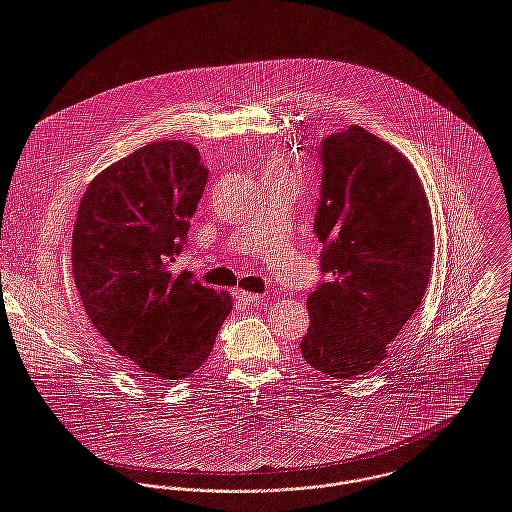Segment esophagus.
<instances>
[{"instance_id":"1","label":"esophagus","mask_w":512,"mask_h":512,"mask_svg":"<svg viewBox=\"0 0 512 512\" xmlns=\"http://www.w3.org/2000/svg\"><path fill=\"white\" fill-rule=\"evenodd\" d=\"M234 298H236L240 304L250 306V304H258L262 296H260V294H252V292H244V290H236V292H234Z\"/></svg>"}]
</instances>
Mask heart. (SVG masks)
Wrapping results in <instances>:
<instances>
[{"instance_id":"heart-1","label":"heart","mask_w":512,"mask_h":512,"mask_svg":"<svg viewBox=\"0 0 512 512\" xmlns=\"http://www.w3.org/2000/svg\"><path fill=\"white\" fill-rule=\"evenodd\" d=\"M262 176H286V178H292V180H294V171H292L290 161H288L284 155L272 153V155H268L266 161H264Z\"/></svg>"}]
</instances>
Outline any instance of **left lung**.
Masks as SVG:
<instances>
[{
    "mask_svg": "<svg viewBox=\"0 0 512 512\" xmlns=\"http://www.w3.org/2000/svg\"><path fill=\"white\" fill-rule=\"evenodd\" d=\"M316 234L328 276L308 296L304 359L334 379L375 369L419 308L433 264L427 192L393 145L349 127L322 143Z\"/></svg>",
    "mask_w": 512,
    "mask_h": 512,
    "instance_id": "obj_1",
    "label": "left lung"
}]
</instances>
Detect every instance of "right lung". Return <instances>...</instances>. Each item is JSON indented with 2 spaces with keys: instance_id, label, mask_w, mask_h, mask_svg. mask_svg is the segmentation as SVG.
Returning <instances> with one entry per match:
<instances>
[{
  "instance_id": "right-lung-1",
  "label": "right lung",
  "mask_w": 512,
  "mask_h": 512,
  "mask_svg": "<svg viewBox=\"0 0 512 512\" xmlns=\"http://www.w3.org/2000/svg\"><path fill=\"white\" fill-rule=\"evenodd\" d=\"M206 178L194 145L165 139L99 172L79 202L75 288L93 328L145 379L196 371L232 310L228 292L172 272Z\"/></svg>"
}]
</instances>
